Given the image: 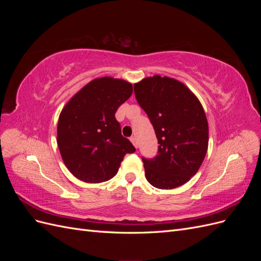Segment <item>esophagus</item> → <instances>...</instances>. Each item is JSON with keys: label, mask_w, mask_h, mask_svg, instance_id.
Here are the masks:
<instances>
[{"label": "esophagus", "mask_w": 261, "mask_h": 261, "mask_svg": "<svg viewBox=\"0 0 261 261\" xmlns=\"http://www.w3.org/2000/svg\"><path fill=\"white\" fill-rule=\"evenodd\" d=\"M130 141L133 143V145L135 146L136 148H138V141H137V138L135 137V136H133V137H130Z\"/></svg>", "instance_id": "obj_1"}]
</instances>
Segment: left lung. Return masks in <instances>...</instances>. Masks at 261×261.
Segmentation results:
<instances>
[{"mask_svg":"<svg viewBox=\"0 0 261 261\" xmlns=\"http://www.w3.org/2000/svg\"><path fill=\"white\" fill-rule=\"evenodd\" d=\"M134 91L159 144L154 158H141L147 180L160 189L185 184L208 149V122L199 100L184 84L159 75L135 84Z\"/></svg>","mask_w":261,"mask_h":261,"instance_id":"1","label":"left lung"}]
</instances>
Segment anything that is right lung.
<instances>
[{"label": "right lung", "instance_id": "1", "mask_svg": "<svg viewBox=\"0 0 261 261\" xmlns=\"http://www.w3.org/2000/svg\"><path fill=\"white\" fill-rule=\"evenodd\" d=\"M133 93L132 84L102 77L87 84L62 110L58 146L66 168L86 183L111 179L126 153L136 151L122 136L118 107Z\"/></svg>", "mask_w": 261, "mask_h": 261}]
</instances>
